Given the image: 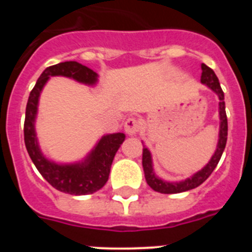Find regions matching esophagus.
<instances>
[{"instance_id": "1", "label": "esophagus", "mask_w": 252, "mask_h": 252, "mask_svg": "<svg viewBox=\"0 0 252 252\" xmlns=\"http://www.w3.org/2000/svg\"><path fill=\"white\" fill-rule=\"evenodd\" d=\"M125 131L127 135H135L140 131V122L135 117H128L125 122Z\"/></svg>"}]
</instances>
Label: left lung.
Listing matches in <instances>:
<instances>
[{"instance_id":"8db88e82","label":"left lung","mask_w":252,"mask_h":252,"mask_svg":"<svg viewBox=\"0 0 252 252\" xmlns=\"http://www.w3.org/2000/svg\"><path fill=\"white\" fill-rule=\"evenodd\" d=\"M201 82L206 84L208 88L213 91L216 94L218 95L220 103H218V108H220V137H218L217 149H216L213 157L208 161L206 166L202 170L197 171L193 177L188 178L182 182H175V183H170V182H165V180L160 179L155 175L153 168V159H151V154L146 146L142 149V168H144V173H145L146 183L149 184L150 188H153L155 192L162 193V194H175V193H182L194 189L197 187L201 186L207 178L212 174V171L217 166L218 161L221 159L222 154H223L224 148H226L227 142V116H226V107H224V94L223 91L221 88V84L218 82L217 75L215 74L212 69L207 66L206 64H202V75Z\"/></svg>"}]
</instances>
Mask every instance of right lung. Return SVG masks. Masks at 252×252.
Instances as JSON below:
<instances>
[{"label":"right lung","mask_w":252,"mask_h":252,"mask_svg":"<svg viewBox=\"0 0 252 252\" xmlns=\"http://www.w3.org/2000/svg\"><path fill=\"white\" fill-rule=\"evenodd\" d=\"M63 75L72 78L81 83L94 86L98 81V74L88 66L77 62H64L48 66L41 73L36 84L29 95L26 104L25 124H24V139L26 150L44 179L55 189L73 195L92 194L97 192L108 180L113 158L125 140V133L104 135L97 142L92 151L83 161L74 164H57L46 159L37 144L35 132V119L37 113L40 93L50 77Z\"/></svg>","instance_id":"add662e5"}]
</instances>
